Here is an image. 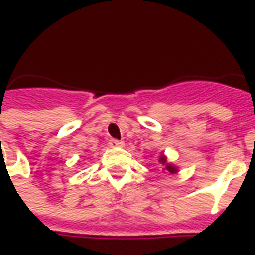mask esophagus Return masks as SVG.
<instances>
[{"label": "esophagus", "mask_w": 255, "mask_h": 255, "mask_svg": "<svg viewBox=\"0 0 255 255\" xmlns=\"http://www.w3.org/2000/svg\"><path fill=\"white\" fill-rule=\"evenodd\" d=\"M111 146H116V147H122L124 146V142L123 140H119V139H111Z\"/></svg>", "instance_id": "34e87169"}]
</instances>
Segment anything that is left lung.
I'll return each mask as SVG.
<instances>
[{
  "mask_svg": "<svg viewBox=\"0 0 255 255\" xmlns=\"http://www.w3.org/2000/svg\"><path fill=\"white\" fill-rule=\"evenodd\" d=\"M158 161H160L162 165H165V171H168L169 173H175V172H176V168H175V166H172L171 164H168V162H166V158L164 157V155H161L160 160Z\"/></svg>",
  "mask_w": 255,
  "mask_h": 255,
  "instance_id": "left-lung-1",
  "label": "left lung"
}]
</instances>
